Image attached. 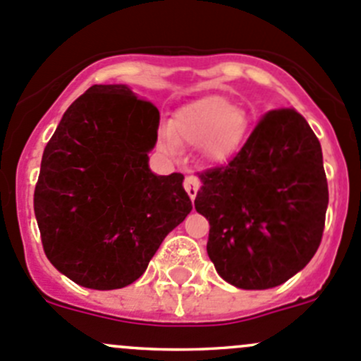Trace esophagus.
Masks as SVG:
<instances>
[{
  "mask_svg": "<svg viewBox=\"0 0 361 361\" xmlns=\"http://www.w3.org/2000/svg\"><path fill=\"white\" fill-rule=\"evenodd\" d=\"M200 185H202V182H200L198 177H196V176H185L184 189H185V192L189 195V198H191V200L196 198Z\"/></svg>",
  "mask_w": 361,
  "mask_h": 361,
  "instance_id": "1",
  "label": "esophagus"
}]
</instances>
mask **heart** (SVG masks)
Returning <instances> with one entry per match:
<instances>
[{"label":"heart","mask_w":361,"mask_h":361,"mask_svg":"<svg viewBox=\"0 0 361 361\" xmlns=\"http://www.w3.org/2000/svg\"><path fill=\"white\" fill-rule=\"evenodd\" d=\"M245 126L247 121L240 109L219 96H209L177 110L161 144L166 151L173 147V140L202 145L209 158L223 159L240 144Z\"/></svg>","instance_id":"heart-1"}]
</instances>
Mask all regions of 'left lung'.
I'll return each instance as SVG.
<instances>
[{
  "label": "left lung",
  "instance_id": "1",
  "mask_svg": "<svg viewBox=\"0 0 361 361\" xmlns=\"http://www.w3.org/2000/svg\"><path fill=\"white\" fill-rule=\"evenodd\" d=\"M200 177L195 209L209 221L207 252L226 283L279 286L316 255L328 182L319 140L297 110L267 112L230 161Z\"/></svg>",
  "mask_w": 361,
  "mask_h": 361
}]
</instances>
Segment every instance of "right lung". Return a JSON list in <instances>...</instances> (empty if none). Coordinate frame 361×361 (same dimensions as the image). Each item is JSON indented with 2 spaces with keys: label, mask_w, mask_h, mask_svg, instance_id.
<instances>
[{
  "label": "right lung",
  "mask_w": 361,
  "mask_h": 361,
  "mask_svg": "<svg viewBox=\"0 0 361 361\" xmlns=\"http://www.w3.org/2000/svg\"><path fill=\"white\" fill-rule=\"evenodd\" d=\"M158 124L154 103L126 85H91L45 145L35 216L49 262L73 283H135L191 212L184 176L149 170Z\"/></svg>",
  "instance_id": "obj_1"
}]
</instances>
